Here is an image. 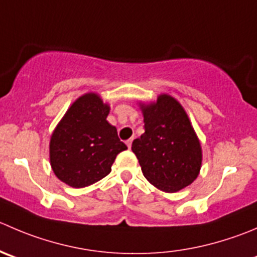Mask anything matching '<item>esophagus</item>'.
Here are the masks:
<instances>
[{"instance_id": "1", "label": "esophagus", "mask_w": 257, "mask_h": 257, "mask_svg": "<svg viewBox=\"0 0 257 257\" xmlns=\"http://www.w3.org/2000/svg\"><path fill=\"white\" fill-rule=\"evenodd\" d=\"M132 142H133V138H129L128 141L125 142V144L128 146V148H131V147H132Z\"/></svg>"}]
</instances>
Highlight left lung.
Here are the masks:
<instances>
[{"label":"left lung","instance_id":"8db88e82","mask_svg":"<svg viewBox=\"0 0 257 257\" xmlns=\"http://www.w3.org/2000/svg\"><path fill=\"white\" fill-rule=\"evenodd\" d=\"M144 133L132 144L144 177L164 192H177L197 178L202 162L201 144L181 104L159 95L142 105Z\"/></svg>","mask_w":257,"mask_h":257}]
</instances>
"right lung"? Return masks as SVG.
I'll return each mask as SVG.
<instances>
[{
  "mask_svg": "<svg viewBox=\"0 0 257 257\" xmlns=\"http://www.w3.org/2000/svg\"><path fill=\"white\" fill-rule=\"evenodd\" d=\"M108 104L94 93L80 96L57 124L50 141V163L64 183L83 188L100 181L126 146L106 120Z\"/></svg>",
  "mask_w": 257,
  "mask_h": 257,
  "instance_id": "right-lung-1",
  "label": "right lung"
}]
</instances>
